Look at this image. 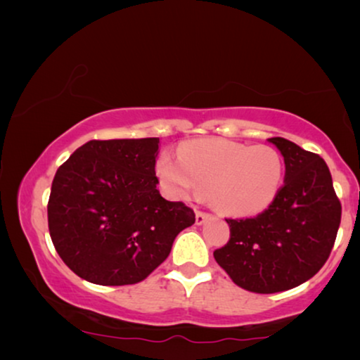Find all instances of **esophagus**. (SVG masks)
Masks as SVG:
<instances>
[{"label":"esophagus","instance_id":"obj_1","mask_svg":"<svg viewBox=\"0 0 360 360\" xmlns=\"http://www.w3.org/2000/svg\"><path fill=\"white\" fill-rule=\"evenodd\" d=\"M211 218H213V216L205 213V211H196V214H195V221H196V224H198V226L206 223V221L211 219Z\"/></svg>","mask_w":360,"mask_h":360}]
</instances>
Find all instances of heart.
<instances>
[{
	"label": "heart",
	"mask_w": 360,
	"mask_h": 360,
	"mask_svg": "<svg viewBox=\"0 0 360 360\" xmlns=\"http://www.w3.org/2000/svg\"><path fill=\"white\" fill-rule=\"evenodd\" d=\"M179 158L162 154L155 172L176 198L206 193L221 214L245 218L262 213L283 185L285 164L270 146H245L228 139L185 142Z\"/></svg>",
	"instance_id": "1"
}]
</instances>
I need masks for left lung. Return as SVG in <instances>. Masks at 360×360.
I'll list each match as a JSON object with an SVG mask.
<instances>
[{"instance_id": "8db88e82", "label": "left lung", "mask_w": 360, "mask_h": 360, "mask_svg": "<svg viewBox=\"0 0 360 360\" xmlns=\"http://www.w3.org/2000/svg\"><path fill=\"white\" fill-rule=\"evenodd\" d=\"M285 162L283 186L254 218L226 219L229 240L214 259L231 280L254 293L295 288L326 264L341 224V201L318 154L270 137Z\"/></svg>"}]
</instances>
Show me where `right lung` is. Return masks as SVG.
I'll list each match as a JSON object with an SVG mask.
<instances>
[{
    "instance_id": "obj_1",
    "label": "right lung",
    "mask_w": 360,
    "mask_h": 360,
    "mask_svg": "<svg viewBox=\"0 0 360 360\" xmlns=\"http://www.w3.org/2000/svg\"><path fill=\"white\" fill-rule=\"evenodd\" d=\"M157 150L159 137L90 141L58 167L49 233L80 278L108 287L142 282L195 223L193 210L157 190Z\"/></svg>"
}]
</instances>
